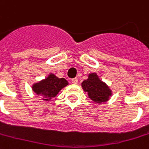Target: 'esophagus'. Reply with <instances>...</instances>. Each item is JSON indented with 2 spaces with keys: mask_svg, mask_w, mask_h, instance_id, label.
<instances>
[{
  "mask_svg": "<svg viewBox=\"0 0 149 149\" xmlns=\"http://www.w3.org/2000/svg\"><path fill=\"white\" fill-rule=\"evenodd\" d=\"M77 81H78V79L77 78V77H75L73 79H72V82L73 83V84H77Z\"/></svg>",
  "mask_w": 149,
  "mask_h": 149,
  "instance_id": "1",
  "label": "esophagus"
}]
</instances>
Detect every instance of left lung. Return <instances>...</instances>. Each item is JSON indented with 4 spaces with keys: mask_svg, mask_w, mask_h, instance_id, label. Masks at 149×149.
<instances>
[{
    "mask_svg": "<svg viewBox=\"0 0 149 149\" xmlns=\"http://www.w3.org/2000/svg\"><path fill=\"white\" fill-rule=\"evenodd\" d=\"M81 86L91 100L97 104L108 101L112 95V91L95 72L88 75V78L81 82Z\"/></svg>",
    "mask_w": 149,
    "mask_h": 149,
    "instance_id": "left-lung-1",
    "label": "left lung"
}]
</instances>
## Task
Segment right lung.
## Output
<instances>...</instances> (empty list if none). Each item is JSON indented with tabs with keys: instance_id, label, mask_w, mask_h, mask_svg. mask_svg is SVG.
Wrapping results in <instances>:
<instances>
[{
	"instance_id": "1",
	"label": "right lung",
	"mask_w": 149,
	"mask_h": 149,
	"mask_svg": "<svg viewBox=\"0 0 149 149\" xmlns=\"http://www.w3.org/2000/svg\"><path fill=\"white\" fill-rule=\"evenodd\" d=\"M68 85V81L64 78H58L53 73L45 79L39 81L32 86V90L37 95L44 100H51L58 95L60 91Z\"/></svg>"
}]
</instances>
